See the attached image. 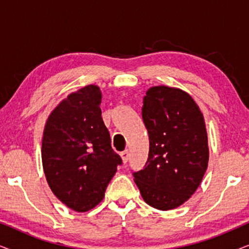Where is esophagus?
<instances>
[{"instance_id":"34e87169","label":"esophagus","mask_w":249,"mask_h":249,"mask_svg":"<svg viewBox=\"0 0 249 249\" xmlns=\"http://www.w3.org/2000/svg\"><path fill=\"white\" fill-rule=\"evenodd\" d=\"M120 155H121L122 161H124V163H127L128 160H129V151H128V149H124V152H121Z\"/></svg>"}]
</instances>
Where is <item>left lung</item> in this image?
Returning a JSON list of instances; mask_svg holds the SVG:
<instances>
[{
	"label": "left lung",
	"mask_w": 249,
	"mask_h": 249,
	"mask_svg": "<svg viewBox=\"0 0 249 249\" xmlns=\"http://www.w3.org/2000/svg\"><path fill=\"white\" fill-rule=\"evenodd\" d=\"M142 103L149 152L144 168L132 172L135 182L148 205L176 209L196 192L207 169L203 114L188 94L166 86L149 88Z\"/></svg>",
	"instance_id": "1"
}]
</instances>
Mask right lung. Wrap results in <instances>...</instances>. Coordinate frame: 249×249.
Instances as JSON below:
<instances>
[{"mask_svg": "<svg viewBox=\"0 0 249 249\" xmlns=\"http://www.w3.org/2000/svg\"><path fill=\"white\" fill-rule=\"evenodd\" d=\"M100 88L89 85L63 100L47 119L42 142L50 188L71 210L87 212L103 199L122 164L102 119Z\"/></svg>", "mask_w": 249, "mask_h": 249, "instance_id": "obj_1", "label": "right lung"}]
</instances>
